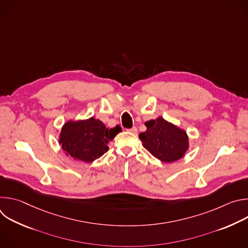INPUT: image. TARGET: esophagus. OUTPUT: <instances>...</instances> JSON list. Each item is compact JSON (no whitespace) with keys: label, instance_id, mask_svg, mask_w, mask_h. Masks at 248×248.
I'll list each match as a JSON object with an SVG mask.
<instances>
[{"label":"esophagus","instance_id":"1","mask_svg":"<svg viewBox=\"0 0 248 248\" xmlns=\"http://www.w3.org/2000/svg\"><path fill=\"white\" fill-rule=\"evenodd\" d=\"M127 131L132 132V133H136V132H137V128H136L135 126H133V127H131V128H128V129H127Z\"/></svg>","mask_w":248,"mask_h":248}]
</instances>
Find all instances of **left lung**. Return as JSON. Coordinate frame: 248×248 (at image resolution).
<instances>
[{
	"label": "left lung",
	"mask_w": 248,
	"mask_h": 248,
	"mask_svg": "<svg viewBox=\"0 0 248 248\" xmlns=\"http://www.w3.org/2000/svg\"><path fill=\"white\" fill-rule=\"evenodd\" d=\"M145 125L147 129L139 134V138L144 148L157 159L171 163L180 160L188 149L186 132L163 118L146 122Z\"/></svg>",
	"instance_id": "8db88e82"
}]
</instances>
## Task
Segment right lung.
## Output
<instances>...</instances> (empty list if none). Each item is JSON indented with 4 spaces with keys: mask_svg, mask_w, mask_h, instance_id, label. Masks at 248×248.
<instances>
[{
    "mask_svg": "<svg viewBox=\"0 0 248 248\" xmlns=\"http://www.w3.org/2000/svg\"><path fill=\"white\" fill-rule=\"evenodd\" d=\"M121 130L120 125L111 129L106 128L101 121L94 118L67 122L62 128L60 143L66 155L90 163L109 150V142Z\"/></svg>",
    "mask_w": 248,
    "mask_h": 248,
    "instance_id": "1",
    "label": "right lung"
}]
</instances>
